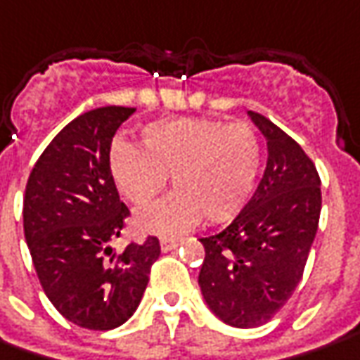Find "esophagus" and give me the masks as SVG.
<instances>
[{
	"label": "esophagus",
	"mask_w": 360,
	"mask_h": 360,
	"mask_svg": "<svg viewBox=\"0 0 360 360\" xmlns=\"http://www.w3.org/2000/svg\"><path fill=\"white\" fill-rule=\"evenodd\" d=\"M181 238H169V236H165V238H161L160 244H161V250L163 252H169L173 250V248H177L181 244Z\"/></svg>",
	"instance_id": "obj_1"
}]
</instances>
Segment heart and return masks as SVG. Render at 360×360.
Wrapping results in <instances>:
<instances>
[{
    "instance_id": "1",
    "label": "heart",
    "mask_w": 360,
    "mask_h": 360,
    "mask_svg": "<svg viewBox=\"0 0 360 360\" xmlns=\"http://www.w3.org/2000/svg\"><path fill=\"white\" fill-rule=\"evenodd\" d=\"M110 169L122 195L146 207L165 189L173 193L148 211L138 224L151 232H181L205 217L207 222L234 219L256 187L260 141L246 122L177 116L149 122L139 129V148L118 141Z\"/></svg>"
}]
</instances>
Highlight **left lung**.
Returning <instances> with one entry per match:
<instances>
[{
    "instance_id": "obj_1",
    "label": "left lung",
    "mask_w": 360,
    "mask_h": 360,
    "mask_svg": "<svg viewBox=\"0 0 360 360\" xmlns=\"http://www.w3.org/2000/svg\"><path fill=\"white\" fill-rule=\"evenodd\" d=\"M268 141V163L248 205L219 234L199 238L202 297L224 323H268L302 280L321 212V179L302 146L248 112Z\"/></svg>"
}]
</instances>
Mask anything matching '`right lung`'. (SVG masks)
Instances as JSON below:
<instances>
[{
    "instance_id": "add662e5",
    "label": "right lung",
    "mask_w": 360,
    "mask_h": 360,
    "mask_svg": "<svg viewBox=\"0 0 360 360\" xmlns=\"http://www.w3.org/2000/svg\"><path fill=\"white\" fill-rule=\"evenodd\" d=\"M136 108L104 106L75 118L41 153L23 199V231L43 292L70 323L108 331L138 309L160 258L148 236L112 248L129 217L110 169L116 129Z\"/></svg>"
}]
</instances>
